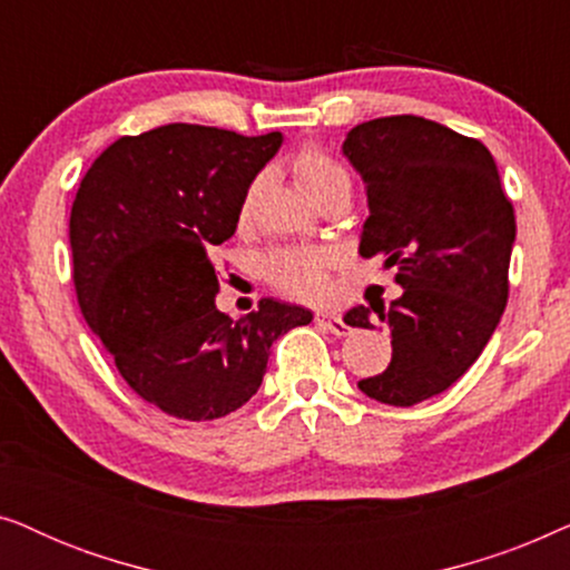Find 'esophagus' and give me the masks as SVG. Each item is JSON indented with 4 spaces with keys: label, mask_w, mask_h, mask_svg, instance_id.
Segmentation results:
<instances>
[{
    "label": "esophagus",
    "mask_w": 570,
    "mask_h": 570,
    "mask_svg": "<svg viewBox=\"0 0 570 570\" xmlns=\"http://www.w3.org/2000/svg\"><path fill=\"white\" fill-rule=\"evenodd\" d=\"M316 324L324 326L326 332L337 334V337H345V334L350 332V326L345 324V318H342L340 314H334V311H318Z\"/></svg>",
    "instance_id": "obj_1"
}]
</instances>
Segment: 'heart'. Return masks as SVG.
Wrapping results in <instances>:
<instances>
[{"mask_svg": "<svg viewBox=\"0 0 570 570\" xmlns=\"http://www.w3.org/2000/svg\"><path fill=\"white\" fill-rule=\"evenodd\" d=\"M293 170L303 191L308 194L311 199H316L318 194L337 184H350L345 170H342L337 163H334L330 155L322 150H303L298 158L293 160ZM254 197L256 186H252L244 194V202H240L238 217L240 223L248 220L254 209ZM326 264H330V256L318 248H277L272 252L267 259H264V275L275 287L283 293H291L295 298L303 301H318L324 298L326 293Z\"/></svg>", "mask_w": 570, "mask_h": 570, "instance_id": "obj_1", "label": "heart"}]
</instances>
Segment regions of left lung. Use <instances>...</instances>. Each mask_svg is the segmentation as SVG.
I'll return each instance as SVG.
<instances>
[{
	"label": "left lung",
	"instance_id": "obj_1",
	"mask_svg": "<svg viewBox=\"0 0 570 570\" xmlns=\"http://www.w3.org/2000/svg\"><path fill=\"white\" fill-rule=\"evenodd\" d=\"M365 184L363 256H381L402 295L353 306L345 324L384 326L392 363L357 389L392 407L435 396L464 376L501 322L517 217L493 155L423 116L357 124L342 142Z\"/></svg>",
	"mask_w": 570,
	"mask_h": 570
}]
</instances>
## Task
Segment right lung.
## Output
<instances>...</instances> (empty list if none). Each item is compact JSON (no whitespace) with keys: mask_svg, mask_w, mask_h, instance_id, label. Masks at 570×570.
Here are the masks:
<instances>
[{"mask_svg":"<svg viewBox=\"0 0 570 570\" xmlns=\"http://www.w3.org/2000/svg\"><path fill=\"white\" fill-rule=\"evenodd\" d=\"M279 145V131L166 124L116 139L77 189L69 244L82 316L166 415L199 423L244 407L272 342L314 318L275 298L240 318L215 306L209 252L236 233L244 194Z\"/></svg>","mask_w":570,"mask_h":570,"instance_id":"add662e5","label":"right lung"}]
</instances>
